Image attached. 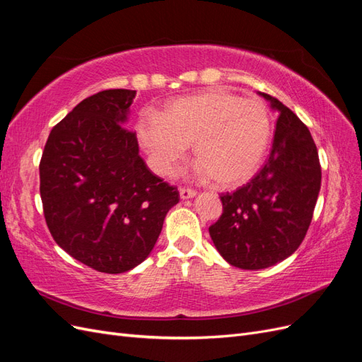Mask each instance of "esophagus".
Here are the masks:
<instances>
[{
  "instance_id": "obj_1",
  "label": "esophagus",
  "mask_w": 362,
  "mask_h": 362,
  "mask_svg": "<svg viewBox=\"0 0 362 362\" xmlns=\"http://www.w3.org/2000/svg\"><path fill=\"white\" fill-rule=\"evenodd\" d=\"M196 196V192L194 190H190V189H180V198L182 199V201H185V199H192V198H194Z\"/></svg>"
}]
</instances>
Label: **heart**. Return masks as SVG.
Instances as JSON below:
<instances>
[{"instance_id":"1","label":"heart","mask_w":362,"mask_h":362,"mask_svg":"<svg viewBox=\"0 0 362 362\" xmlns=\"http://www.w3.org/2000/svg\"><path fill=\"white\" fill-rule=\"evenodd\" d=\"M137 136L157 173L170 175L187 145H193L199 177L233 189L261 168L272 120L262 101L213 89L180 96L164 105L160 116L140 119Z\"/></svg>"}]
</instances>
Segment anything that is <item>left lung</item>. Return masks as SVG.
Returning <instances> with one entry per match:
<instances>
[{
	"label": "left lung",
	"mask_w": 362,
	"mask_h": 362,
	"mask_svg": "<svg viewBox=\"0 0 362 362\" xmlns=\"http://www.w3.org/2000/svg\"><path fill=\"white\" fill-rule=\"evenodd\" d=\"M258 95L278 113L269 160L245 187L221 196L223 213L208 229L223 259L245 270L275 266L298 250L322 182L310 129L276 98Z\"/></svg>",
	"instance_id": "8db88e82"
}]
</instances>
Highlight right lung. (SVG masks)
<instances>
[{
  "label": "right lung",
  "mask_w": 362,
  "mask_h": 362,
  "mask_svg": "<svg viewBox=\"0 0 362 362\" xmlns=\"http://www.w3.org/2000/svg\"><path fill=\"white\" fill-rule=\"evenodd\" d=\"M136 90L86 98L54 127L40 160V198L56 243L83 264L124 273L154 249L177 189L152 173L125 129Z\"/></svg>",
  "instance_id": "1"
}]
</instances>
